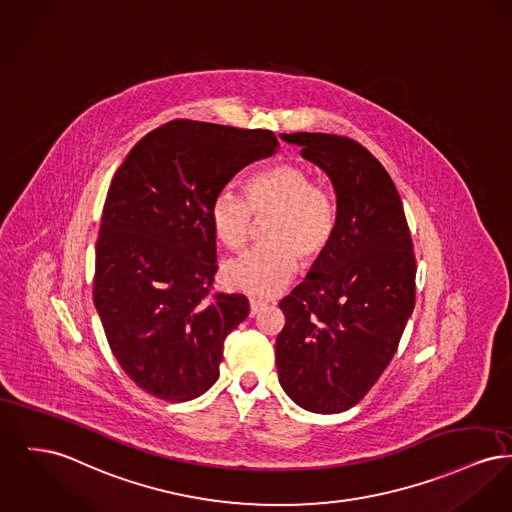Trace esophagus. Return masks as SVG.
Instances as JSON below:
<instances>
[{
	"label": "esophagus",
	"instance_id": "1",
	"mask_svg": "<svg viewBox=\"0 0 512 512\" xmlns=\"http://www.w3.org/2000/svg\"><path fill=\"white\" fill-rule=\"evenodd\" d=\"M265 305H267L265 301L249 300V315H251V317H253V315H257Z\"/></svg>",
	"mask_w": 512,
	"mask_h": 512
}]
</instances>
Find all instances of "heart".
<instances>
[{"instance_id": "b5f03b06", "label": "heart", "mask_w": 512, "mask_h": 512, "mask_svg": "<svg viewBox=\"0 0 512 512\" xmlns=\"http://www.w3.org/2000/svg\"><path fill=\"white\" fill-rule=\"evenodd\" d=\"M247 198L222 189L211 207L214 234L230 249H241L257 218H269V245L255 247L224 267L230 288L249 296H271L282 290L298 269L317 261L329 247L336 212L325 191L294 164H278L255 174L247 183Z\"/></svg>"}]
</instances>
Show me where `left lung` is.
I'll use <instances>...</instances> for the list:
<instances>
[{
    "label": "left lung",
    "instance_id": "obj_1",
    "mask_svg": "<svg viewBox=\"0 0 512 512\" xmlns=\"http://www.w3.org/2000/svg\"><path fill=\"white\" fill-rule=\"evenodd\" d=\"M280 139L331 180L336 224L327 251L278 303V381L303 410L338 414L360 402L398 348L416 303L414 245L400 195L371 152L329 133Z\"/></svg>",
    "mask_w": 512,
    "mask_h": 512
}]
</instances>
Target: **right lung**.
<instances>
[{
  "instance_id": "1",
  "label": "right lung",
  "mask_w": 512,
  "mask_h": 512,
  "mask_svg": "<svg viewBox=\"0 0 512 512\" xmlns=\"http://www.w3.org/2000/svg\"><path fill=\"white\" fill-rule=\"evenodd\" d=\"M267 129L176 120L143 137L110 183L96 241L94 305L121 369L168 402L216 383L224 340L249 313L241 294H211L214 197L269 158Z\"/></svg>"
}]
</instances>
